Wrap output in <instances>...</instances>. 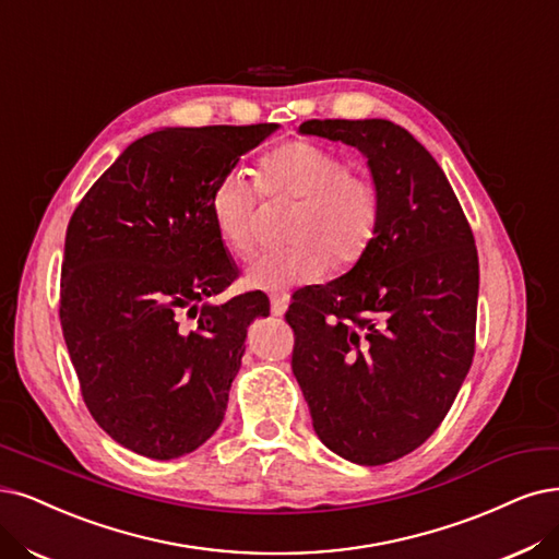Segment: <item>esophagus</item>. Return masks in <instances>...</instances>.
<instances>
[{"label": "esophagus", "mask_w": 559, "mask_h": 559, "mask_svg": "<svg viewBox=\"0 0 559 559\" xmlns=\"http://www.w3.org/2000/svg\"><path fill=\"white\" fill-rule=\"evenodd\" d=\"M285 311H287V297L274 295V297H272V316L281 318Z\"/></svg>", "instance_id": "esophagus-1"}]
</instances>
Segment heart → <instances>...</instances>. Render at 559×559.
I'll return each mask as SVG.
<instances>
[{
  "label": "heart",
  "instance_id": "b5f03b06",
  "mask_svg": "<svg viewBox=\"0 0 559 559\" xmlns=\"http://www.w3.org/2000/svg\"><path fill=\"white\" fill-rule=\"evenodd\" d=\"M260 191L266 198L297 200L287 239L295 241L253 260L246 283L281 293L318 281L332 264H357L373 246L382 195L368 173L349 170L347 160L311 140H287L258 160V181L243 170H227L210 195V212L223 243L239 258L258 243Z\"/></svg>",
  "mask_w": 559,
  "mask_h": 559
}]
</instances>
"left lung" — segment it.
<instances>
[{"label": "left lung", "instance_id": "obj_1", "mask_svg": "<svg viewBox=\"0 0 559 559\" xmlns=\"http://www.w3.org/2000/svg\"><path fill=\"white\" fill-rule=\"evenodd\" d=\"M301 133L353 144L382 195L368 253L293 295V373L318 438L359 465L421 447L447 417L477 336L479 258L438 160L386 119H308Z\"/></svg>", "mask_w": 559, "mask_h": 559}]
</instances>
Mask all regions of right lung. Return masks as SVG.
I'll use <instances>...</instances> for the list:
<instances>
[{
	"mask_svg": "<svg viewBox=\"0 0 559 559\" xmlns=\"http://www.w3.org/2000/svg\"><path fill=\"white\" fill-rule=\"evenodd\" d=\"M278 127L163 129L129 144L75 206L59 320L94 421L140 456L179 459L214 436L264 293L206 304L239 274L210 195Z\"/></svg>",
	"mask_w": 559,
	"mask_h": 559,
	"instance_id": "add662e5",
	"label": "right lung"
}]
</instances>
